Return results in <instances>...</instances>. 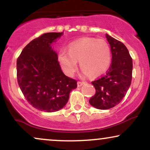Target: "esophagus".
<instances>
[{"label":"esophagus","instance_id":"1","mask_svg":"<svg viewBox=\"0 0 150 150\" xmlns=\"http://www.w3.org/2000/svg\"><path fill=\"white\" fill-rule=\"evenodd\" d=\"M84 84H85V82H77V87H81V86L83 85Z\"/></svg>","mask_w":150,"mask_h":150}]
</instances>
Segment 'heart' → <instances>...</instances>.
I'll use <instances>...</instances> for the list:
<instances>
[{
    "label": "heart",
    "mask_w": 150,
    "mask_h": 150,
    "mask_svg": "<svg viewBox=\"0 0 150 150\" xmlns=\"http://www.w3.org/2000/svg\"><path fill=\"white\" fill-rule=\"evenodd\" d=\"M58 61L62 70L72 77L80 61L84 76L97 77L107 71L111 62V53L108 44L103 39L84 37L74 41L68 45V52L61 50Z\"/></svg>",
    "instance_id": "1"
}]
</instances>
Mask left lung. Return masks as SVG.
I'll return each instance as SVG.
<instances>
[{"label":"left lung","instance_id":"8db88e82","mask_svg":"<svg viewBox=\"0 0 150 150\" xmlns=\"http://www.w3.org/2000/svg\"><path fill=\"white\" fill-rule=\"evenodd\" d=\"M111 47L112 63L107 73L93 81L96 93L89 104L98 109L106 110L118 105L126 94L131 84L132 60L124 44L106 34Z\"/></svg>","mask_w":150,"mask_h":150}]
</instances>
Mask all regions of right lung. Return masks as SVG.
<instances>
[{
  "instance_id": "right-lung-1",
  "label": "right lung",
  "mask_w": 150,
  "mask_h": 150,
  "mask_svg": "<svg viewBox=\"0 0 150 150\" xmlns=\"http://www.w3.org/2000/svg\"><path fill=\"white\" fill-rule=\"evenodd\" d=\"M63 32H49L29 43L17 60L18 85L29 104L45 112L61 109L77 87L62 71L51 44Z\"/></svg>"
}]
</instances>
